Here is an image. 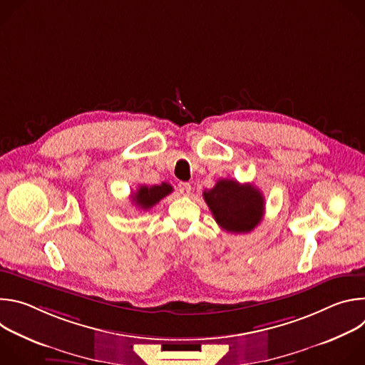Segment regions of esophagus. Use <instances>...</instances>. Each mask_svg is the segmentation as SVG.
Instances as JSON below:
<instances>
[{
    "label": "esophagus",
    "mask_w": 365,
    "mask_h": 365,
    "mask_svg": "<svg viewBox=\"0 0 365 365\" xmlns=\"http://www.w3.org/2000/svg\"><path fill=\"white\" fill-rule=\"evenodd\" d=\"M178 187H179V192H180L182 195H186V196L190 193V189H192L187 182H180V183L178 185Z\"/></svg>",
    "instance_id": "esophagus-1"
}]
</instances>
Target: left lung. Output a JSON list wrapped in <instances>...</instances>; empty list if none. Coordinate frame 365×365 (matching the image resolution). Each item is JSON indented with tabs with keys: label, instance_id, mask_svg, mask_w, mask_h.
Returning a JSON list of instances; mask_svg holds the SVG:
<instances>
[{
	"label": "left lung",
	"instance_id": "obj_1",
	"mask_svg": "<svg viewBox=\"0 0 365 365\" xmlns=\"http://www.w3.org/2000/svg\"><path fill=\"white\" fill-rule=\"evenodd\" d=\"M203 199L217 224L228 232H250L264 215L263 193L251 183L220 179L212 189L203 192Z\"/></svg>",
	"mask_w": 365,
	"mask_h": 365
}]
</instances>
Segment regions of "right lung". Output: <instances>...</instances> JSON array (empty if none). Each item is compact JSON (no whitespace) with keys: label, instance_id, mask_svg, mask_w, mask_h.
Instances as JSON below:
<instances>
[{"label":"right lung","instance_id":"1","mask_svg":"<svg viewBox=\"0 0 365 365\" xmlns=\"http://www.w3.org/2000/svg\"><path fill=\"white\" fill-rule=\"evenodd\" d=\"M172 192H173V187L166 182H163L162 185H153V186L141 185L131 195V199L137 207H140L143 211H147Z\"/></svg>","mask_w":365,"mask_h":365}]
</instances>
